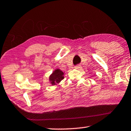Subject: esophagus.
Returning <instances> with one entry per match:
<instances>
[{"label": "esophagus", "instance_id": "1", "mask_svg": "<svg viewBox=\"0 0 131 131\" xmlns=\"http://www.w3.org/2000/svg\"><path fill=\"white\" fill-rule=\"evenodd\" d=\"M81 68V66H75V68H76V69H78V68Z\"/></svg>", "mask_w": 131, "mask_h": 131}]
</instances>
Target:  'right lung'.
<instances>
[{"label":"right lung","instance_id":"1","mask_svg":"<svg viewBox=\"0 0 131 131\" xmlns=\"http://www.w3.org/2000/svg\"><path fill=\"white\" fill-rule=\"evenodd\" d=\"M65 72H63L59 68H56L53 71L49 77V83L52 85H57L64 79Z\"/></svg>","mask_w":131,"mask_h":131}]
</instances>
